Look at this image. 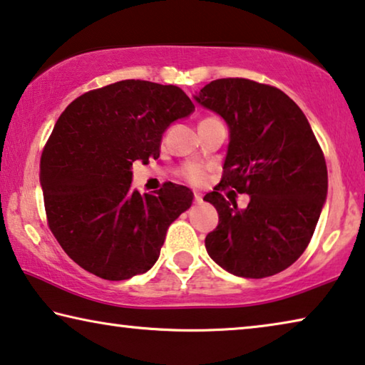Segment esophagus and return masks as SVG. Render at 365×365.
Returning a JSON list of instances; mask_svg holds the SVG:
<instances>
[{"mask_svg":"<svg viewBox=\"0 0 365 365\" xmlns=\"http://www.w3.org/2000/svg\"><path fill=\"white\" fill-rule=\"evenodd\" d=\"M193 200H195V203H201V201H203V195L198 193V192H195L193 193Z\"/></svg>","mask_w":365,"mask_h":365,"instance_id":"obj_1","label":"esophagus"}]
</instances>
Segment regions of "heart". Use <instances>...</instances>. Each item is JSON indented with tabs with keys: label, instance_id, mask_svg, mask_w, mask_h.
<instances>
[{
	"label": "heart",
	"instance_id": "obj_1",
	"mask_svg": "<svg viewBox=\"0 0 365 365\" xmlns=\"http://www.w3.org/2000/svg\"><path fill=\"white\" fill-rule=\"evenodd\" d=\"M206 119H211V118H206ZM178 175H180L185 182L192 185H201L206 180V177H208V170H206L205 165L197 164V162H188V164L182 165L180 170H178Z\"/></svg>",
	"mask_w": 365,
	"mask_h": 365
}]
</instances>
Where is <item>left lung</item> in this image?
<instances>
[{"mask_svg":"<svg viewBox=\"0 0 365 365\" xmlns=\"http://www.w3.org/2000/svg\"><path fill=\"white\" fill-rule=\"evenodd\" d=\"M195 100L230 128L222 178L203 198L220 216L205 239L206 251L232 275L279 274L308 247L328 193L326 160L312 126L284 91L247 78L211 81ZM226 187L252 197L246 210L222 197Z\"/></svg>","mask_w":365,"mask_h":365,"instance_id":"1","label":"left lung"}]
</instances>
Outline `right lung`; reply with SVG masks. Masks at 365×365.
<instances>
[{"mask_svg": "<svg viewBox=\"0 0 365 365\" xmlns=\"http://www.w3.org/2000/svg\"><path fill=\"white\" fill-rule=\"evenodd\" d=\"M193 110L182 88L145 80L86 91L65 108L42 150L41 185L48 227L81 269L126 280L159 259L193 193L172 182L133 192L130 167L157 159L164 130Z\"/></svg>", "mask_w": 365, "mask_h": 365, "instance_id": "right-lung-1", "label": "right lung"}]
</instances>
